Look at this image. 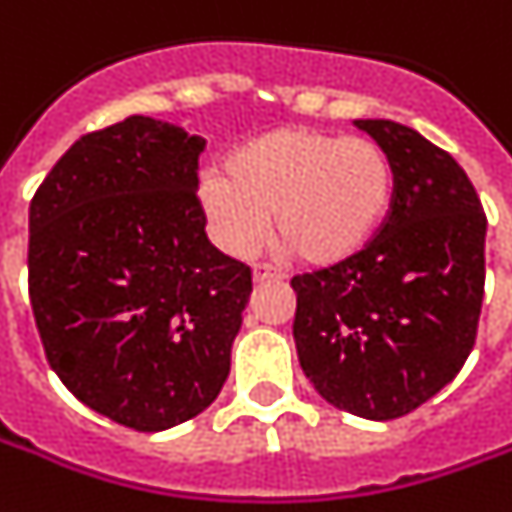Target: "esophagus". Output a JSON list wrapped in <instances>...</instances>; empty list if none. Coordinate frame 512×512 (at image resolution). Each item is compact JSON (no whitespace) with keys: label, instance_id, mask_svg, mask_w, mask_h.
Masks as SVG:
<instances>
[{"label":"esophagus","instance_id":"esophagus-1","mask_svg":"<svg viewBox=\"0 0 512 512\" xmlns=\"http://www.w3.org/2000/svg\"><path fill=\"white\" fill-rule=\"evenodd\" d=\"M252 274H255L257 285H263V282H280L282 280L280 271H277V268L266 266V263H257V266L252 268Z\"/></svg>","mask_w":512,"mask_h":512}]
</instances>
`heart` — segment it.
Here are the masks:
<instances>
[{
  "mask_svg": "<svg viewBox=\"0 0 512 512\" xmlns=\"http://www.w3.org/2000/svg\"><path fill=\"white\" fill-rule=\"evenodd\" d=\"M199 188L207 227L230 255H252L274 230L307 266L360 255L388 216L393 166L371 138L282 127L238 146Z\"/></svg>",
  "mask_w": 512,
  "mask_h": 512,
  "instance_id": "heart-1",
  "label": "heart"
}]
</instances>
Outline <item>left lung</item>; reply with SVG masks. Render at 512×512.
<instances>
[{"label":"left lung","mask_w":512,"mask_h":512,"mask_svg":"<svg viewBox=\"0 0 512 512\" xmlns=\"http://www.w3.org/2000/svg\"><path fill=\"white\" fill-rule=\"evenodd\" d=\"M355 124L391 157V210L360 255L293 277V341L330 405L391 421L455 380L474 349L488 219L441 146L396 121Z\"/></svg>","instance_id":"left-lung-1"}]
</instances>
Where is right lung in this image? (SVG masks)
Returning <instances> with one entry per match:
<instances>
[{"mask_svg": "<svg viewBox=\"0 0 512 512\" xmlns=\"http://www.w3.org/2000/svg\"><path fill=\"white\" fill-rule=\"evenodd\" d=\"M205 138L130 116L82 135L30 202V302L82 405L160 432L213 405L252 268L207 241Z\"/></svg>", "mask_w": 512, "mask_h": 512, "instance_id": "right-lung-1", "label": "right lung"}]
</instances>
